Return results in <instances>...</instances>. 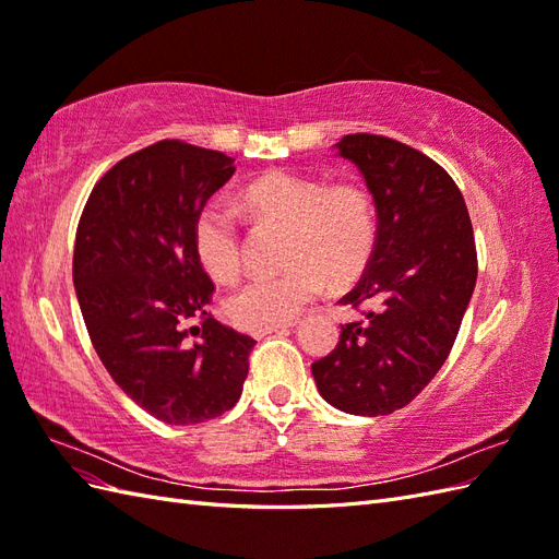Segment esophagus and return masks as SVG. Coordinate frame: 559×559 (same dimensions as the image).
<instances>
[{"label": "esophagus", "mask_w": 559, "mask_h": 559, "mask_svg": "<svg viewBox=\"0 0 559 559\" xmlns=\"http://www.w3.org/2000/svg\"><path fill=\"white\" fill-rule=\"evenodd\" d=\"M295 326V323H281V326H266V329H257L252 331L254 338H264V335H271V333H285L290 331Z\"/></svg>", "instance_id": "1"}]
</instances>
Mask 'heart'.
Returning <instances> with one entry per match:
<instances>
[{"label": "heart", "mask_w": 559, "mask_h": 559, "mask_svg": "<svg viewBox=\"0 0 559 559\" xmlns=\"http://www.w3.org/2000/svg\"><path fill=\"white\" fill-rule=\"evenodd\" d=\"M254 214L293 228L285 252L290 269L281 276L252 278L224 302L240 329L290 323L326 290L357 278L376 248V206L355 183L329 186L323 178L271 171L245 190ZM192 242L202 269L218 283L236 281L242 264L238 216L228 204L210 200L194 216Z\"/></svg>", "instance_id": "heart-1"}]
</instances>
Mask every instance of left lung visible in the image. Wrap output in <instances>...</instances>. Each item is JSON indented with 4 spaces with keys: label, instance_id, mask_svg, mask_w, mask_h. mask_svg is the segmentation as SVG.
Listing matches in <instances>:
<instances>
[{
    "label": "left lung",
    "instance_id": "left-lung-1",
    "mask_svg": "<svg viewBox=\"0 0 559 559\" xmlns=\"http://www.w3.org/2000/svg\"><path fill=\"white\" fill-rule=\"evenodd\" d=\"M335 157L357 166L379 233L343 305H369L314 361L321 397L357 417L409 405L448 359L476 285V245L460 188L426 154L381 135H345Z\"/></svg>",
    "mask_w": 559,
    "mask_h": 559
}]
</instances>
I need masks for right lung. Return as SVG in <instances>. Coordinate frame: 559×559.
<instances>
[{"instance_id":"right-lung-1","label":"right lung","mask_w":559,"mask_h":559,"mask_svg":"<svg viewBox=\"0 0 559 559\" xmlns=\"http://www.w3.org/2000/svg\"><path fill=\"white\" fill-rule=\"evenodd\" d=\"M233 162L178 140L140 150L104 174L75 233L90 341L114 383L171 426L221 417L248 379L254 341L206 311L214 283L192 242L194 216L236 174Z\"/></svg>"}]
</instances>
